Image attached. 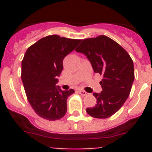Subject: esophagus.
I'll return each mask as SVG.
<instances>
[{"mask_svg": "<svg viewBox=\"0 0 152 152\" xmlns=\"http://www.w3.org/2000/svg\"><path fill=\"white\" fill-rule=\"evenodd\" d=\"M77 92H78L80 95H82V96H86V95L88 94V93L85 92L84 91H82V90H79V91H77Z\"/></svg>", "mask_w": 152, "mask_h": 152, "instance_id": "esophagus-1", "label": "esophagus"}]
</instances>
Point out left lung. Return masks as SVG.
Wrapping results in <instances>:
<instances>
[{
  "label": "left lung",
  "instance_id": "1",
  "mask_svg": "<svg viewBox=\"0 0 152 152\" xmlns=\"http://www.w3.org/2000/svg\"><path fill=\"white\" fill-rule=\"evenodd\" d=\"M75 51L87 56L95 73L103 75V91L93 94L96 104L86 111L94 118L110 117L129 95L135 79L133 61L123 47L106 36L85 39Z\"/></svg>",
  "mask_w": 152,
  "mask_h": 152
}]
</instances>
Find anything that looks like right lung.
Here are the masks:
<instances>
[{
    "instance_id": "add662e5",
    "label": "right lung",
    "mask_w": 152,
    "mask_h": 152,
    "mask_svg": "<svg viewBox=\"0 0 152 152\" xmlns=\"http://www.w3.org/2000/svg\"><path fill=\"white\" fill-rule=\"evenodd\" d=\"M80 42L52 35L41 39L26 50L21 78L28 101L40 117L53 121L66 113L67 99L75 91H62L56 84L63 69V59Z\"/></svg>"
}]
</instances>
